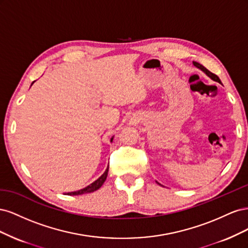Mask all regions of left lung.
I'll list each match as a JSON object with an SVG mask.
<instances>
[{"label": "left lung", "instance_id": "left-lung-1", "mask_svg": "<svg viewBox=\"0 0 248 248\" xmlns=\"http://www.w3.org/2000/svg\"><path fill=\"white\" fill-rule=\"evenodd\" d=\"M193 65L196 66V67H198V68H200L201 70L204 71V72L207 74V76H208L210 78H212L213 80H215V81H217V82H219V84H220V79H219V78L217 77L216 74L212 73L211 71H209V70L206 68V67H204V66L201 65V64H199V63H197V62H193Z\"/></svg>", "mask_w": 248, "mask_h": 248}]
</instances>
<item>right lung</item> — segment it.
Segmentation results:
<instances>
[{"mask_svg": "<svg viewBox=\"0 0 248 248\" xmlns=\"http://www.w3.org/2000/svg\"><path fill=\"white\" fill-rule=\"evenodd\" d=\"M112 140V139L110 140ZM108 168L106 170V171L103 172V175L96 180L95 182H93L92 184H90L89 186L85 187V188H82L80 190L78 191H73V192H67V196H79V194H84V193H89V192H93L97 189H99L100 187L102 186V184L106 181V179L108 177Z\"/></svg>", "mask_w": 248, "mask_h": 248, "instance_id": "obj_1", "label": "right lung"}]
</instances>
